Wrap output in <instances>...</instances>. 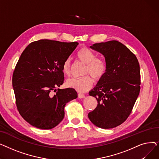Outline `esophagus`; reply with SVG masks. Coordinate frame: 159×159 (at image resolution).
<instances>
[{
	"label": "esophagus",
	"mask_w": 159,
	"mask_h": 159,
	"mask_svg": "<svg viewBox=\"0 0 159 159\" xmlns=\"http://www.w3.org/2000/svg\"><path fill=\"white\" fill-rule=\"evenodd\" d=\"M78 97H79V98H84L85 97V95L83 94V93H79L78 94Z\"/></svg>",
	"instance_id": "esophagus-1"
}]
</instances>
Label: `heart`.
Segmentation results:
<instances>
[{
  "label": "heart",
  "mask_w": 159,
  "mask_h": 159,
  "mask_svg": "<svg viewBox=\"0 0 159 159\" xmlns=\"http://www.w3.org/2000/svg\"><path fill=\"white\" fill-rule=\"evenodd\" d=\"M77 56L82 62L86 64L84 74H89L95 80H99L103 77L107 70V64L103 58L96 57L95 53L86 47L81 48L78 51ZM62 70L63 73L66 75L70 73V60L69 58H67L63 62ZM90 76L86 75L79 78L69 79L66 81V85L79 92H84L90 89L93 85V79Z\"/></svg>",
  "instance_id": "b5f03b06"
}]
</instances>
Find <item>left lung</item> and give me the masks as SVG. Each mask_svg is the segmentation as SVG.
Returning <instances> with one entry per match:
<instances>
[{"instance_id": "1", "label": "left lung", "mask_w": 159, "mask_h": 159, "mask_svg": "<svg viewBox=\"0 0 159 159\" xmlns=\"http://www.w3.org/2000/svg\"><path fill=\"white\" fill-rule=\"evenodd\" d=\"M91 49L105 57L107 70L89 95L97 106L88 113L96 126L110 129L119 126L132 111L140 89V66L136 56L116 40L96 43Z\"/></svg>"}]
</instances>
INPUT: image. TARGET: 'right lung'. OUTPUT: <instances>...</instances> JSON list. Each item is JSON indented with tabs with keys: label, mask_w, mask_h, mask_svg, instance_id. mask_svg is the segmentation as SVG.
I'll use <instances>...</instances> for the list:
<instances>
[{
	"label": "right lung",
	"mask_w": 159,
	"mask_h": 159,
	"mask_svg": "<svg viewBox=\"0 0 159 159\" xmlns=\"http://www.w3.org/2000/svg\"><path fill=\"white\" fill-rule=\"evenodd\" d=\"M78 44L43 39L30 43L22 53L12 84L17 110L33 126L53 128L64 119L66 103L77 97L75 89L57 88L64 82L62 64Z\"/></svg>",
	"instance_id": "add662e5"
}]
</instances>
